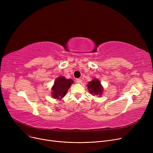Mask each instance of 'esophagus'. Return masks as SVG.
<instances>
[{"label": "esophagus", "mask_w": 153, "mask_h": 153, "mask_svg": "<svg viewBox=\"0 0 153 153\" xmlns=\"http://www.w3.org/2000/svg\"><path fill=\"white\" fill-rule=\"evenodd\" d=\"M76 82L78 83V84H81L82 82V79H76Z\"/></svg>", "instance_id": "34e87169"}]
</instances>
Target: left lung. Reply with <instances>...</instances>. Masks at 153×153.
Listing matches in <instances>:
<instances>
[{
	"mask_svg": "<svg viewBox=\"0 0 153 153\" xmlns=\"http://www.w3.org/2000/svg\"><path fill=\"white\" fill-rule=\"evenodd\" d=\"M87 88L91 94L99 95V97L102 95L103 91V87L99 80L97 78L93 79V80L87 84Z\"/></svg>",
	"mask_w": 153,
	"mask_h": 153,
	"instance_id": "obj_1",
	"label": "left lung"
}]
</instances>
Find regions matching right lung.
<instances>
[{
  "instance_id": "right-lung-1",
  "label": "right lung",
  "mask_w": 153,
  "mask_h": 153,
  "mask_svg": "<svg viewBox=\"0 0 153 153\" xmlns=\"http://www.w3.org/2000/svg\"><path fill=\"white\" fill-rule=\"evenodd\" d=\"M74 83L71 79H66L63 76H59L56 78L51 87V96L53 99L61 100L68 92V91Z\"/></svg>"
}]
</instances>
